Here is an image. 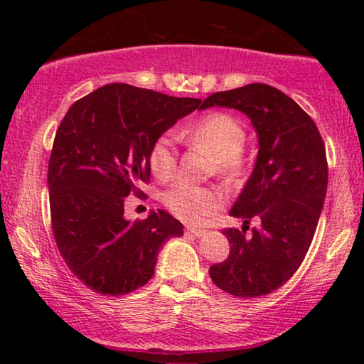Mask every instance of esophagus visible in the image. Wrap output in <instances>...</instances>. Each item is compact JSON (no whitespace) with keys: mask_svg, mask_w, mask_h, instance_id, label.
Masks as SVG:
<instances>
[{"mask_svg":"<svg viewBox=\"0 0 364 364\" xmlns=\"http://www.w3.org/2000/svg\"><path fill=\"white\" fill-rule=\"evenodd\" d=\"M186 230L187 233H192L193 237H202L203 233H205V230H202V228H197V227H187Z\"/></svg>","mask_w":364,"mask_h":364,"instance_id":"34e87169","label":"esophagus"}]
</instances>
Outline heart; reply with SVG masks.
<instances>
[{"label": "heart", "instance_id": "1", "mask_svg": "<svg viewBox=\"0 0 364 364\" xmlns=\"http://www.w3.org/2000/svg\"><path fill=\"white\" fill-rule=\"evenodd\" d=\"M181 137L191 144L205 149L213 157L215 172L228 181H235L245 172L247 132L243 124L227 112H210L198 119L181 132ZM149 167L159 181L167 182L177 172V149L172 134H162L149 149ZM164 203L173 215L183 222L197 223L212 217L223 205V193L217 188L177 182L164 193Z\"/></svg>", "mask_w": 364, "mask_h": 364}]
</instances>
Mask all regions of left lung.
<instances>
[{"label": "left lung", "mask_w": 364, "mask_h": 364, "mask_svg": "<svg viewBox=\"0 0 364 364\" xmlns=\"http://www.w3.org/2000/svg\"><path fill=\"white\" fill-rule=\"evenodd\" d=\"M237 109L258 134V156L230 215L243 227L225 228L230 255L210 267L218 288L238 298L278 290L298 270L315 235L328 186V162L313 119L287 94L253 82L215 92L202 102ZM252 218L261 227L247 234Z\"/></svg>", "instance_id": "1"}]
</instances>
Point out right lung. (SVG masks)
<instances>
[{"mask_svg":"<svg viewBox=\"0 0 364 364\" xmlns=\"http://www.w3.org/2000/svg\"><path fill=\"white\" fill-rule=\"evenodd\" d=\"M200 104L114 82L74 102L59 124L48 167L54 240L69 270L99 295L146 285L161 247L183 233L164 210L126 220L124 200L151 178L152 142Z\"/></svg>","mask_w":364,"mask_h":364,"instance_id":"1","label":"right lung"}]
</instances>
